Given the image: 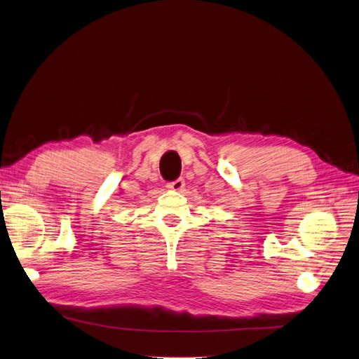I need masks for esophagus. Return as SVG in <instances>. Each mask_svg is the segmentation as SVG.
<instances>
[{
  "label": "esophagus",
  "mask_w": 359,
  "mask_h": 359,
  "mask_svg": "<svg viewBox=\"0 0 359 359\" xmlns=\"http://www.w3.org/2000/svg\"><path fill=\"white\" fill-rule=\"evenodd\" d=\"M166 187H168V189H170L172 191H182V190H184V187H186V181H184L182 178H178V180H175V181L169 182Z\"/></svg>",
  "instance_id": "esophagus-1"
}]
</instances>
